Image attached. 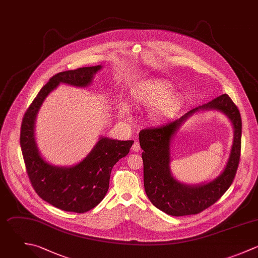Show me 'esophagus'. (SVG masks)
<instances>
[{
	"label": "esophagus",
	"mask_w": 258,
	"mask_h": 258,
	"mask_svg": "<svg viewBox=\"0 0 258 258\" xmlns=\"http://www.w3.org/2000/svg\"><path fill=\"white\" fill-rule=\"evenodd\" d=\"M132 150H133L134 152H140V151H141V146H140V143L136 141V142L134 143L133 147H132Z\"/></svg>",
	"instance_id": "esophagus-1"
}]
</instances>
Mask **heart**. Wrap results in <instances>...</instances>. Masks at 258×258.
Segmentation results:
<instances>
[{
  "instance_id": "heart-1",
  "label": "heart",
  "mask_w": 258,
  "mask_h": 258,
  "mask_svg": "<svg viewBox=\"0 0 258 258\" xmlns=\"http://www.w3.org/2000/svg\"><path fill=\"white\" fill-rule=\"evenodd\" d=\"M173 85L164 80H154L137 86L133 90V100L142 106H153L158 103L151 112L155 120L174 115L183 104V95L180 92H172ZM120 113L124 116L128 114V109L121 106Z\"/></svg>"
}]
</instances>
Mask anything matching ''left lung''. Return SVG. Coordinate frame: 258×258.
I'll use <instances>...</instances> for the list:
<instances>
[{
  "mask_svg": "<svg viewBox=\"0 0 258 258\" xmlns=\"http://www.w3.org/2000/svg\"><path fill=\"white\" fill-rule=\"evenodd\" d=\"M216 109L223 112L234 125L235 137L231 156L224 172L213 181L187 185L176 180L170 173V143L179 126L195 112ZM242 121L240 112L227 94L196 107L180 118L161 126L142 130L139 135L143 149L144 185L150 201L172 216L195 215L217 202L231 186L240 160Z\"/></svg>",
  "mask_w": 258,
  "mask_h": 258,
  "instance_id": "left-lung-1",
  "label": "left lung"
}]
</instances>
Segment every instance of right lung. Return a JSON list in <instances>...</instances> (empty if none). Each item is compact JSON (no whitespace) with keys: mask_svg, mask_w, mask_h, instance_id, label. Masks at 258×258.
Instances as JSON below:
<instances>
[{"mask_svg":"<svg viewBox=\"0 0 258 258\" xmlns=\"http://www.w3.org/2000/svg\"><path fill=\"white\" fill-rule=\"evenodd\" d=\"M101 68L96 65L55 74L41 88L22 120L20 145L30 182L40 198L63 211L84 213L97 206L108 191L113 166L130 153L134 141L101 137L80 163L57 167L39 153L34 133L36 116L47 95L60 83L86 87Z\"/></svg>","mask_w":258,"mask_h":258,"instance_id":"add662e5","label":"right lung"}]
</instances>
